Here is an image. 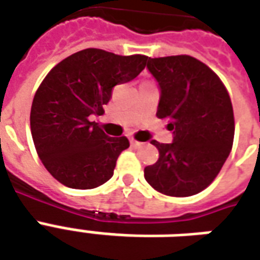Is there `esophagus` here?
<instances>
[{
  "mask_svg": "<svg viewBox=\"0 0 260 260\" xmlns=\"http://www.w3.org/2000/svg\"><path fill=\"white\" fill-rule=\"evenodd\" d=\"M131 145H132V146H141V142H138L136 139H134V138H131Z\"/></svg>",
  "mask_w": 260,
  "mask_h": 260,
  "instance_id": "obj_1",
  "label": "esophagus"
}]
</instances>
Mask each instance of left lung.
<instances>
[{
    "label": "left lung",
    "instance_id": "8db88e82",
    "mask_svg": "<svg viewBox=\"0 0 260 260\" xmlns=\"http://www.w3.org/2000/svg\"><path fill=\"white\" fill-rule=\"evenodd\" d=\"M160 87L158 118H169L173 143L152 145L158 160L145 169V180L164 195L192 196L217 177L234 141V111L217 75L191 55L147 58Z\"/></svg>",
    "mask_w": 260,
    "mask_h": 260
}]
</instances>
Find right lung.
I'll return each instance as SVG.
<instances>
[{
    "instance_id": "right-lung-1",
    "label": "right lung",
    "mask_w": 260,
    "mask_h": 260,
    "mask_svg": "<svg viewBox=\"0 0 260 260\" xmlns=\"http://www.w3.org/2000/svg\"><path fill=\"white\" fill-rule=\"evenodd\" d=\"M146 61L141 54L86 48L55 65L39 86L30 110L31 136L44 167L62 185L91 189L113 177L129 141L110 138L90 117L103 115L114 86L135 79Z\"/></svg>"
}]
</instances>
